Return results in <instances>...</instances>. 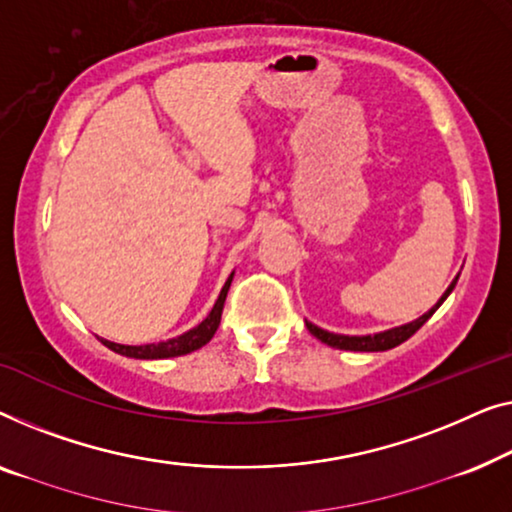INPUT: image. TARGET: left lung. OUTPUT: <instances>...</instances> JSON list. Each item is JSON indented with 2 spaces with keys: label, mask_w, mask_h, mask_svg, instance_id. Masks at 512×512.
<instances>
[{
  "label": "left lung",
  "mask_w": 512,
  "mask_h": 512,
  "mask_svg": "<svg viewBox=\"0 0 512 512\" xmlns=\"http://www.w3.org/2000/svg\"><path fill=\"white\" fill-rule=\"evenodd\" d=\"M459 276H455V280L448 285V290L443 292V297L436 301L434 306L429 308L427 313L420 315V318L413 320V322H406V325H399V327H392V329H385V331H378V334H366V336H345V334H334V331H327V329H320L318 325H313V322L306 320V327L311 334L318 338V341L331 345V348L336 350H352V352H383V350H392L401 345L403 341H408L410 336L415 334L417 329H420L424 322H427L431 315H434L438 308L445 299L450 297V292L455 290Z\"/></svg>",
  "instance_id": "left-lung-1"
}]
</instances>
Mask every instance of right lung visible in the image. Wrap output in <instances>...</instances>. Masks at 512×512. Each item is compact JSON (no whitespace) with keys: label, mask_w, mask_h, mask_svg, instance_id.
Wrapping results in <instances>:
<instances>
[{"label":"right lung","mask_w":512,"mask_h":512,"mask_svg":"<svg viewBox=\"0 0 512 512\" xmlns=\"http://www.w3.org/2000/svg\"><path fill=\"white\" fill-rule=\"evenodd\" d=\"M232 278H234V271L229 273L227 283L222 285L220 290V297L215 301L211 313L206 315L204 320L199 322L197 327H192L190 331H185V334L176 336V338H169V341H160V343H146V345H122V343H113V341H106L102 338V343L106 348L118 352L122 357H134V359H167V357H181L187 355V352H194L199 348H204V345L211 341L215 331L220 327V318H222V308H225V299H227V292H229V285H232Z\"/></svg>","instance_id":"add662e5"}]
</instances>
